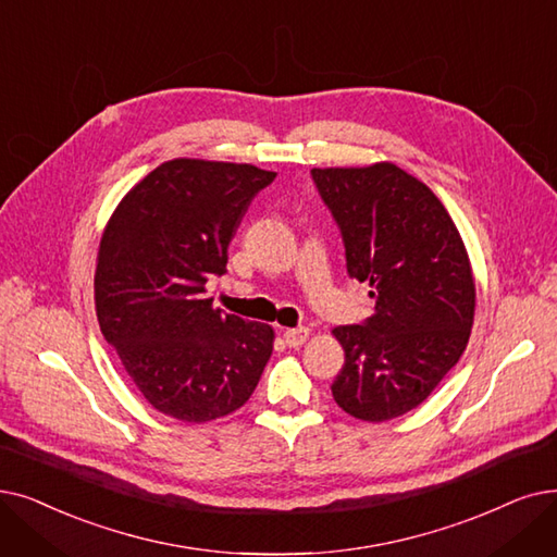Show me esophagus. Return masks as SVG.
Listing matches in <instances>:
<instances>
[{
	"label": "esophagus",
	"mask_w": 557,
	"mask_h": 557,
	"mask_svg": "<svg viewBox=\"0 0 557 557\" xmlns=\"http://www.w3.org/2000/svg\"><path fill=\"white\" fill-rule=\"evenodd\" d=\"M307 338H309V327H292V330L284 332V342H286V346H292V348L302 346Z\"/></svg>",
	"instance_id": "1"
}]
</instances>
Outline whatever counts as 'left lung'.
<instances>
[{"label": "left lung", "instance_id": "left-lung-1", "mask_svg": "<svg viewBox=\"0 0 557 557\" xmlns=\"http://www.w3.org/2000/svg\"><path fill=\"white\" fill-rule=\"evenodd\" d=\"M323 205L342 232L346 271L371 284L375 313L334 336L346 361L336 405L380 423L421 405L462 357L475 284L462 238L437 196L394 163L313 168Z\"/></svg>", "mask_w": 557, "mask_h": 557}]
</instances>
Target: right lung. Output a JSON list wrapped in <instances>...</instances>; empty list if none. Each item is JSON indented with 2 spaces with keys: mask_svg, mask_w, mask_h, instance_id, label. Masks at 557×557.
Listing matches in <instances>:
<instances>
[{
  "mask_svg": "<svg viewBox=\"0 0 557 557\" xmlns=\"http://www.w3.org/2000/svg\"><path fill=\"white\" fill-rule=\"evenodd\" d=\"M275 173L248 163L165 161L136 184L104 230L95 307L107 344L159 412L207 423L252 396L273 330L213 307L205 284Z\"/></svg>",
  "mask_w": 557,
  "mask_h": 557,
  "instance_id": "right-lung-1",
  "label": "right lung"
}]
</instances>
